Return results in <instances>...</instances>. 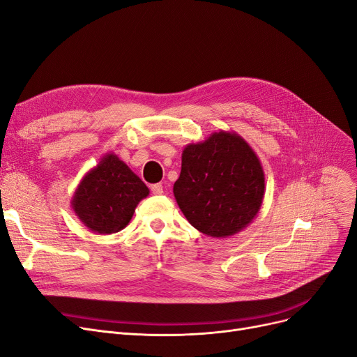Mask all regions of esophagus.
I'll list each match as a JSON object with an SVG mask.
<instances>
[{
    "mask_svg": "<svg viewBox=\"0 0 357 357\" xmlns=\"http://www.w3.org/2000/svg\"><path fill=\"white\" fill-rule=\"evenodd\" d=\"M151 192L154 195H160V194H163V187L160 183H154V185H151Z\"/></svg>",
    "mask_w": 357,
    "mask_h": 357,
    "instance_id": "34e87169",
    "label": "esophagus"
}]
</instances>
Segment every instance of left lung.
Wrapping results in <instances>:
<instances>
[{"label":"left lung","mask_w":357,"mask_h":357,"mask_svg":"<svg viewBox=\"0 0 357 357\" xmlns=\"http://www.w3.org/2000/svg\"><path fill=\"white\" fill-rule=\"evenodd\" d=\"M264 192L259 158L235 131L211 132L183 147L174 195L201 234L217 239L239 234L259 213Z\"/></svg>","instance_id":"8db88e82"}]
</instances>
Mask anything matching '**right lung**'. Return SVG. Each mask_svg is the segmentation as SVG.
Returning a JSON list of instances; mask_svg holds the SVG:
<instances>
[{
    "label": "right lung",
    "mask_w": 357,
    "mask_h": 357,
    "mask_svg": "<svg viewBox=\"0 0 357 357\" xmlns=\"http://www.w3.org/2000/svg\"><path fill=\"white\" fill-rule=\"evenodd\" d=\"M149 194L146 183L109 151L77 185L71 208L91 231L111 235L127 227L135 207Z\"/></svg>",
    "instance_id": "1"
}]
</instances>
